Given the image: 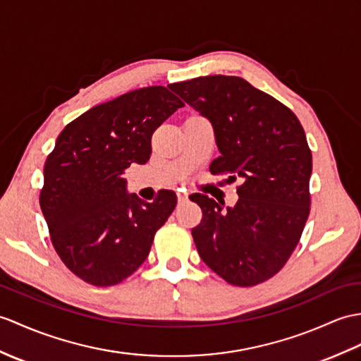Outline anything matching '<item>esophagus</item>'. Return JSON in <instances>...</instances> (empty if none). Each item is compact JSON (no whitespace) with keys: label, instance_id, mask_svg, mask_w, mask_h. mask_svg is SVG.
I'll use <instances>...</instances> for the list:
<instances>
[{"label":"esophagus","instance_id":"1","mask_svg":"<svg viewBox=\"0 0 361 361\" xmlns=\"http://www.w3.org/2000/svg\"><path fill=\"white\" fill-rule=\"evenodd\" d=\"M177 197H178V201H180V203H183V201H186V200H188L189 194H188V192H184V190H178V192H177Z\"/></svg>","mask_w":361,"mask_h":361}]
</instances>
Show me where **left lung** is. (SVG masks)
<instances>
[{
  "label": "left lung",
  "instance_id": "8db88e82",
  "mask_svg": "<svg viewBox=\"0 0 361 361\" xmlns=\"http://www.w3.org/2000/svg\"><path fill=\"white\" fill-rule=\"evenodd\" d=\"M169 89L212 123L220 157L211 172L241 178L233 207L190 195L203 212L192 229L201 259L233 286L269 280L294 252L311 211L312 154L303 126L240 77L209 75Z\"/></svg>",
  "mask_w": 361,
  "mask_h": 361
}]
</instances>
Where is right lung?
Here are the masks:
<instances>
[{
  "label": "right lung",
  "mask_w": 361,
  "mask_h": 361,
  "mask_svg": "<svg viewBox=\"0 0 361 361\" xmlns=\"http://www.w3.org/2000/svg\"><path fill=\"white\" fill-rule=\"evenodd\" d=\"M183 106L164 86L142 87L89 109L58 135L39 206L56 254L86 283L114 286L130 276L177 206L173 190L154 203L128 195L124 172L149 160L152 133Z\"/></svg>",
  "instance_id": "obj_1"
}]
</instances>
